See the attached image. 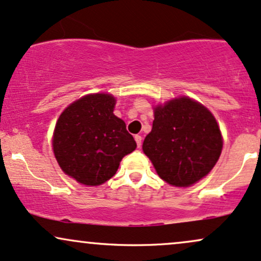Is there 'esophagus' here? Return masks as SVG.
Here are the masks:
<instances>
[{"label": "esophagus", "mask_w": 261, "mask_h": 261, "mask_svg": "<svg viewBox=\"0 0 261 261\" xmlns=\"http://www.w3.org/2000/svg\"><path fill=\"white\" fill-rule=\"evenodd\" d=\"M134 139H136L138 148H140V146H142V139H143V138L140 136H136V137H134Z\"/></svg>", "instance_id": "obj_1"}]
</instances>
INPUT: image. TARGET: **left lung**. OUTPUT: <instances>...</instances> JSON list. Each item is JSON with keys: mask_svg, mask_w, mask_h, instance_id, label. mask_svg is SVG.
I'll list each match as a JSON object with an SVG mask.
<instances>
[{"mask_svg": "<svg viewBox=\"0 0 261 261\" xmlns=\"http://www.w3.org/2000/svg\"><path fill=\"white\" fill-rule=\"evenodd\" d=\"M162 179L189 187L213 170L222 150L215 117L197 101L180 97L155 109L152 129L143 143Z\"/></svg>", "mask_w": 261, "mask_h": 261, "instance_id": "obj_1", "label": "left lung"}]
</instances>
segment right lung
Masks as SVG:
<instances>
[{
  "label": "right lung",
  "mask_w": 261,
  "mask_h": 261,
  "mask_svg": "<svg viewBox=\"0 0 261 261\" xmlns=\"http://www.w3.org/2000/svg\"><path fill=\"white\" fill-rule=\"evenodd\" d=\"M115 97L94 94L69 105L58 118L54 152L63 172L85 186L115 176L124 155L137 148L125 123L113 115Z\"/></svg>",
  "instance_id": "add662e5"
}]
</instances>
